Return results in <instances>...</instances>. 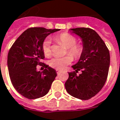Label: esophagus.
I'll return each mask as SVG.
<instances>
[{
  "label": "esophagus",
  "instance_id": "34e87169",
  "mask_svg": "<svg viewBox=\"0 0 120 120\" xmlns=\"http://www.w3.org/2000/svg\"><path fill=\"white\" fill-rule=\"evenodd\" d=\"M60 72H61V70H60V69H56V73H57L58 74H59Z\"/></svg>",
  "mask_w": 120,
  "mask_h": 120
}]
</instances>
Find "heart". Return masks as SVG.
Wrapping results in <instances>:
<instances>
[{
	"instance_id": "heart-1",
	"label": "heart",
	"mask_w": 120,
	"mask_h": 120,
	"mask_svg": "<svg viewBox=\"0 0 120 120\" xmlns=\"http://www.w3.org/2000/svg\"><path fill=\"white\" fill-rule=\"evenodd\" d=\"M57 40L60 41L66 48L68 49V52L75 59L80 57L83 52V46L77 43V39L72 35L64 33L59 36ZM43 52L46 56H49L51 54V41L45 40L42 45ZM73 61V58L70 55H67L64 57H54L49 61L51 67L56 69H64L66 66L70 64Z\"/></svg>"
}]
</instances>
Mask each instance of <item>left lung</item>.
Wrapping results in <instances>:
<instances>
[{"label": "left lung", "mask_w": 120, "mask_h": 120, "mask_svg": "<svg viewBox=\"0 0 120 120\" xmlns=\"http://www.w3.org/2000/svg\"><path fill=\"white\" fill-rule=\"evenodd\" d=\"M69 31L80 37L83 52L77 63L71 66L75 71L68 73L65 88L73 97L87 100L95 96L107 80L110 66L109 51L99 34L91 28H71ZM79 71L82 73L77 75Z\"/></svg>", "instance_id": "obj_1"}]
</instances>
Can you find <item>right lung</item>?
<instances>
[{"label":"right lung","instance_id":"1","mask_svg":"<svg viewBox=\"0 0 120 120\" xmlns=\"http://www.w3.org/2000/svg\"><path fill=\"white\" fill-rule=\"evenodd\" d=\"M60 29L42 27L28 28L14 42L8 54V68L11 83L21 95L29 99L43 97L49 91L57 73L54 69L44 65L38 71L45 55L42 45L49 34Z\"/></svg>","mask_w":120,"mask_h":120}]
</instances>
